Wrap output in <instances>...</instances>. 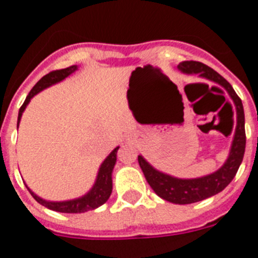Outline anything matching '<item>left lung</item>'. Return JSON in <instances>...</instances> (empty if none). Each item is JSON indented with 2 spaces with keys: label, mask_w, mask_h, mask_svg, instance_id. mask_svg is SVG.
<instances>
[{
  "label": "left lung",
  "mask_w": 258,
  "mask_h": 258,
  "mask_svg": "<svg viewBox=\"0 0 258 258\" xmlns=\"http://www.w3.org/2000/svg\"><path fill=\"white\" fill-rule=\"evenodd\" d=\"M178 70L187 75H199L204 79L211 80L213 83L223 86L229 93L236 108L235 134H234L229 157L220 169L212 174L204 175L200 178H175L169 174L159 172L154 166L150 165L141 155L138 156L141 169L156 195H159L161 199L174 203V204H191V203L200 202V200H204L221 192L235 177L239 166L243 161L245 151L244 109H243L241 99L238 97L232 86L220 74H217L216 71L212 70L204 63L195 60H184L179 63Z\"/></svg>",
  "instance_id": "8db88e82"
}]
</instances>
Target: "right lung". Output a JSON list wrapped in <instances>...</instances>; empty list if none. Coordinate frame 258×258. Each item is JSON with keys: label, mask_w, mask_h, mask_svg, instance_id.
Masks as SVG:
<instances>
[{"label": "right lung", "mask_w": 258, "mask_h": 258, "mask_svg": "<svg viewBox=\"0 0 258 258\" xmlns=\"http://www.w3.org/2000/svg\"><path fill=\"white\" fill-rule=\"evenodd\" d=\"M77 70V66H71V67L64 68V70H56L52 71L50 74L45 75L42 79L36 84L32 90L29 92V94L27 95L26 101L23 103V106L19 109V115H18V126H19V121L22 118L23 112L26 109L27 104L29 103L32 98L35 97L37 93H40L41 90L49 88V86L54 85L56 83H60L61 80H64L66 77L70 76L71 74H74L75 71ZM117 150L118 147H116L108 156L104 159L103 163L101 164V168L98 170L97 179H95V183L93 184L92 190L89 191L88 194H85L84 197L77 198L74 200H66V202H47V200L41 199L40 197H37L33 191H31V188H28V191L31 192V195L35 198V200L37 203H40L41 206L46 207V208L51 209V211L60 212V213H84V212L93 211V209L101 207L102 204L108 200L109 195L112 192V170L113 166L116 164V156H117Z\"/></svg>", "instance_id": "1"}]
</instances>
